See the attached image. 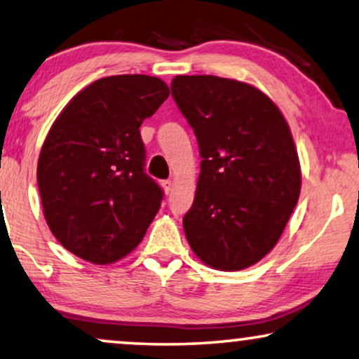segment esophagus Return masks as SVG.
I'll use <instances>...</instances> for the list:
<instances>
[{"label":"esophagus","instance_id":"1","mask_svg":"<svg viewBox=\"0 0 359 359\" xmlns=\"http://www.w3.org/2000/svg\"><path fill=\"white\" fill-rule=\"evenodd\" d=\"M162 186H163L165 192H167V194H170L171 189H173V181H171V180H163L162 181Z\"/></svg>","mask_w":359,"mask_h":359}]
</instances>
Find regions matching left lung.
<instances>
[{
    "label": "left lung",
    "mask_w": 359,
    "mask_h": 359,
    "mask_svg": "<svg viewBox=\"0 0 359 359\" xmlns=\"http://www.w3.org/2000/svg\"><path fill=\"white\" fill-rule=\"evenodd\" d=\"M171 95L202 158L186 240L214 269L254 266L280 240L299 197L288 123L266 93L235 79L176 76Z\"/></svg>",
    "instance_id": "left-lung-1"
}]
</instances>
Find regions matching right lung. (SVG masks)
Listing matches in <instances>:
<instances>
[{
  "instance_id": "right-lung-1",
  "label": "right lung",
  "mask_w": 359,
  "mask_h": 359,
  "mask_svg": "<svg viewBox=\"0 0 359 359\" xmlns=\"http://www.w3.org/2000/svg\"><path fill=\"white\" fill-rule=\"evenodd\" d=\"M168 95L158 77L110 76L81 90L56 118L37 181L45 220L67 251L111 264L142 241L163 191L144 170L139 128Z\"/></svg>"
}]
</instances>
